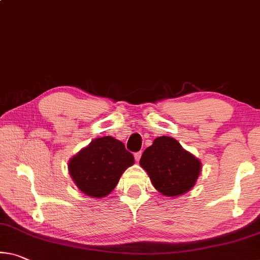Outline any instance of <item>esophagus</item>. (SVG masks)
Instances as JSON below:
<instances>
[{"instance_id": "1", "label": "esophagus", "mask_w": 260, "mask_h": 260, "mask_svg": "<svg viewBox=\"0 0 260 260\" xmlns=\"http://www.w3.org/2000/svg\"><path fill=\"white\" fill-rule=\"evenodd\" d=\"M141 155H142L141 151H138V152H135V154H134V157H135V160H137V162H139L140 158H141Z\"/></svg>"}]
</instances>
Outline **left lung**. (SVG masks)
<instances>
[{"label":"left lung","instance_id":"left-lung-1","mask_svg":"<svg viewBox=\"0 0 260 260\" xmlns=\"http://www.w3.org/2000/svg\"><path fill=\"white\" fill-rule=\"evenodd\" d=\"M140 166L160 194L174 198L194 186L201 171L200 159L170 137L155 139L143 151Z\"/></svg>","mask_w":260,"mask_h":260}]
</instances>
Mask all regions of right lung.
<instances>
[{
    "label": "right lung",
    "instance_id": "add662e5",
    "mask_svg": "<svg viewBox=\"0 0 260 260\" xmlns=\"http://www.w3.org/2000/svg\"><path fill=\"white\" fill-rule=\"evenodd\" d=\"M134 164V156L121 141L112 137L92 140L68 162L73 182L82 193L91 198H104L113 191L127 168Z\"/></svg>",
    "mask_w": 260,
    "mask_h": 260
}]
</instances>
